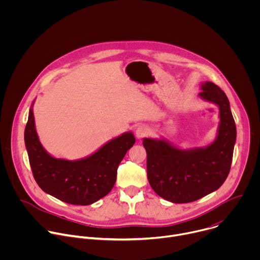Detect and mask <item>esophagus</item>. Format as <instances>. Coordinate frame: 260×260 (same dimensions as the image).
<instances>
[{
    "mask_svg": "<svg viewBox=\"0 0 260 260\" xmlns=\"http://www.w3.org/2000/svg\"><path fill=\"white\" fill-rule=\"evenodd\" d=\"M147 135H148V128H147L145 125L141 124V125H139V126L137 127V129H136V136H137L138 139H142V138L146 137Z\"/></svg>",
    "mask_w": 260,
    "mask_h": 260,
    "instance_id": "esophagus-1",
    "label": "esophagus"
}]
</instances>
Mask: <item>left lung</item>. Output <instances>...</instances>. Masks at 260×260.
<instances>
[{
  "label": "left lung",
  "instance_id": "left-lung-1",
  "mask_svg": "<svg viewBox=\"0 0 260 260\" xmlns=\"http://www.w3.org/2000/svg\"><path fill=\"white\" fill-rule=\"evenodd\" d=\"M202 89L200 95L220 109L218 137L213 144L182 151L162 140L143 141L150 186L159 197L175 204L194 202L217 190L231 171L237 129L229 99L213 82H206Z\"/></svg>",
  "mask_w": 260,
  "mask_h": 260
}]
</instances>
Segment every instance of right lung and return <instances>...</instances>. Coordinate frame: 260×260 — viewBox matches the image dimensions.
<instances>
[{
	"instance_id": "obj_1",
	"label": "right lung",
	"mask_w": 260,
	"mask_h": 260,
	"mask_svg": "<svg viewBox=\"0 0 260 260\" xmlns=\"http://www.w3.org/2000/svg\"><path fill=\"white\" fill-rule=\"evenodd\" d=\"M32 176L46 193L71 205H90L113 188L117 169L136 142L132 133L110 141L87 158L70 161L50 156L39 142L32 109L24 129Z\"/></svg>"
}]
</instances>
